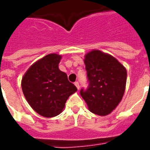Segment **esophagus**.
Returning a JSON list of instances; mask_svg holds the SVG:
<instances>
[{
	"mask_svg": "<svg viewBox=\"0 0 150 150\" xmlns=\"http://www.w3.org/2000/svg\"><path fill=\"white\" fill-rule=\"evenodd\" d=\"M74 84H75V85L76 86V88H78V90H79V88H80V86H79V83L78 82V81H75Z\"/></svg>",
	"mask_w": 150,
	"mask_h": 150,
	"instance_id": "1",
	"label": "esophagus"
}]
</instances>
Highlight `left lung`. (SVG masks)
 Here are the masks:
<instances>
[{
  "label": "left lung",
  "instance_id": "1",
  "mask_svg": "<svg viewBox=\"0 0 150 150\" xmlns=\"http://www.w3.org/2000/svg\"><path fill=\"white\" fill-rule=\"evenodd\" d=\"M84 62L89 86L80 94L88 110L99 116L110 114L121 101L127 82V69L116 58L94 50L85 56Z\"/></svg>",
  "mask_w": 150,
  "mask_h": 150
}]
</instances>
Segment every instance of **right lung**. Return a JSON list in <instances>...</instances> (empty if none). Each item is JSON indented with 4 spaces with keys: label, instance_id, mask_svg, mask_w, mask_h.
<instances>
[{
    "label": "right lung",
    "instance_id": "obj_1",
    "mask_svg": "<svg viewBox=\"0 0 150 150\" xmlns=\"http://www.w3.org/2000/svg\"><path fill=\"white\" fill-rule=\"evenodd\" d=\"M62 56L49 54L33 64L23 76V93L30 107L45 117L61 114L77 88L59 69Z\"/></svg>",
    "mask_w": 150,
    "mask_h": 150
}]
</instances>
